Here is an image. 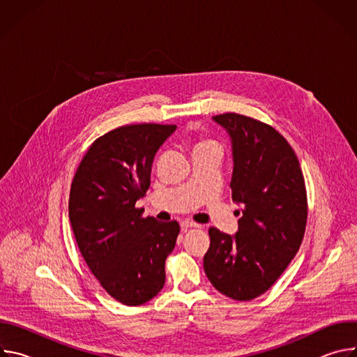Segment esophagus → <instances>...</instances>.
<instances>
[{
  "mask_svg": "<svg viewBox=\"0 0 357 357\" xmlns=\"http://www.w3.org/2000/svg\"><path fill=\"white\" fill-rule=\"evenodd\" d=\"M181 227H182V230H188V229H192V227H200V225H197V223H195L192 220H183L181 223Z\"/></svg>",
  "mask_w": 357,
  "mask_h": 357,
  "instance_id": "esophagus-1",
  "label": "esophagus"
}]
</instances>
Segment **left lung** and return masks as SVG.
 Instances as JSON below:
<instances>
[{
	"label": "left lung",
	"instance_id": "obj_1",
	"mask_svg": "<svg viewBox=\"0 0 357 357\" xmlns=\"http://www.w3.org/2000/svg\"><path fill=\"white\" fill-rule=\"evenodd\" d=\"M213 121L231 141V197L243 216L234 234L209 229L203 268L223 295L250 301L278 280L299 250L307 190L294 149L271 126L236 113Z\"/></svg>",
	"mask_w": 357,
	"mask_h": 357
}]
</instances>
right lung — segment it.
<instances>
[{"mask_svg": "<svg viewBox=\"0 0 357 357\" xmlns=\"http://www.w3.org/2000/svg\"><path fill=\"white\" fill-rule=\"evenodd\" d=\"M176 126L134 124L97 138L72 182L69 219L82 256L114 299L130 307L165 284V260L179 234L176 220L142 218L137 200L151 183L152 161Z\"/></svg>", "mask_w": 357, "mask_h": 357, "instance_id": "right-lung-1", "label": "right lung"}]
</instances>
